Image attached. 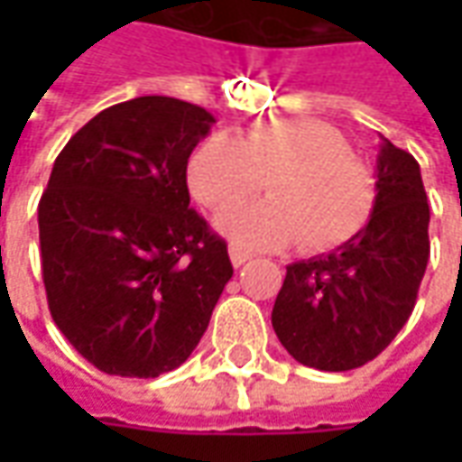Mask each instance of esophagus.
<instances>
[{
  "instance_id": "obj_1",
  "label": "esophagus",
  "mask_w": 462,
  "mask_h": 462,
  "mask_svg": "<svg viewBox=\"0 0 462 462\" xmlns=\"http://www.w3.org/2000/svg\"><path fill=\"white\" fill-rule=\"evenodd\" d=\"M228 257H231V264H234V267H241V264H246V262L252 259V254L244 252L236 244H231V246H228Z\"/></svg>"
}]
</instances>
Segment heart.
Masks as SVG:
<instances>
[{
	"label": "heart",
	"mask_w": 462,
	"mask_h": 462,
	"mask_svg": "<svg viewBox=\"0 0 462 462\" xmlns=\"http://www.w3.org/2000/svg\"><path fill=\"white\" fill-rule=\"evenodd\" d=\"M267 180L270 198L218 216V231L236 246L282 249L303 241L306 252H328L365 228L375 185L352 159L334 125L295 117L259 123L239 135L205 138L187 162V187L208 210L246 200Z\"/></svg>",
	"instance_id": "heart-1"
}]
</instances>
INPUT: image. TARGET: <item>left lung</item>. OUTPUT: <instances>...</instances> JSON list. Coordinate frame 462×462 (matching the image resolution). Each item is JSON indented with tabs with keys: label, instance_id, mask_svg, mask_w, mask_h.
I'll return each mask as SVG.
<instances>
[{
	"label": "left lung",
	"instance_id": "8db88e82",
	"mask_svg": "<svg viewBox=\"0 0 462 462\" xmlns=\"http://www.w3.org/2000/svg\"><path fill=\"white\" fill-rule=\"evenodd\" d=\"M427 228L417 159L383 138L363 231L328 254L288 264L273 309L280 345L300 365L331 373L378 357L414 310L430 262Z\"/></svg>",
	"mask_w": 462,
	"mask_h": 462
}]
</instances>
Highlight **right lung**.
I'll use <instances>...</instances> for the list:
<instances>
[{
  "label": "right lung",
  "mask_w": 462,
  "mask_h": 462,
  "mask_svg": "<svg viewBox=\"0 0 462 462\" xmlns=\"http://www.w3.org/2000/svg\"><path fill=\"white\" fill-rule=\"evenodd\" d=\"M213 123L182 99H128L79 128L53 164L38 205L48 309L107 375L180 367L234 275L187 192V159Z\"/></svg>",
  "instance_id": "1"
}]
</instances>
